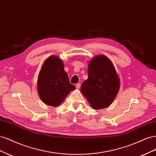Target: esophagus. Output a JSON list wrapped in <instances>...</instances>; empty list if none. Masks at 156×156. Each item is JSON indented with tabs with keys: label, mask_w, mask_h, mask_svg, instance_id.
Returning a JSON list of instances; mask_svg holds the SVG:
<instances>
[{
	"label": "esophagus",
	"mask_w": 156,
	"mask_h": 156,
	"mask_svg": "<svg viewBox=\"0 0 156 156\" xmlns=\"http://www.w3.org/2000/svg\"><path fill=\"white\" fill-rule=\"evenodd\" d=\"M80 87H81V84H80V83H77V84H76V88L79 89V88H80Z\"/></svg>",
	"instance_id": "1"
}]
</instances>
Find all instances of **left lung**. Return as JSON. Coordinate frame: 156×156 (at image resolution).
Listing matches in <instances>:
<instances>
[{
    "label": "left lung",
    "mask_w": 156,
    "mask_h": 156,
    "mask_svg": "<svg viewBox=\"0 0 156 156\" xmlns=\"http://www.w3.org/2000/svg\"><path fill=\"white\" fill-rule=\"evenodd\" d=\"M120 87V81L114 65L105 55L94 56L89 61L88 78L81 92L94 109H102L114 101Z\"/></svg>",
    "instance_id": "8db88e82"
}]
</instances>
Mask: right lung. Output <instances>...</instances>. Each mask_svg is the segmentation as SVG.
I'll return each mask as SVG.
<instances>
[{"mask_svg":"<svg viewBox=\"0 0 156 156\" xmlns=\"http://www.w3.org/2000/svg\"><path fill=\"white\" fill-rule=\"evenodd\" d=\"M37 86L41 100L51 107L58 106L69 93L75 89L69 83L62 60L55 55L44 61L37 77Z\"/></svg>","mask_w":156,"mask_h":156,"instance_id":"right-lung-1","label":"right lung"}]
</instances>
